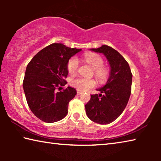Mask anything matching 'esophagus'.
<instances>
[{"label": "esophagus", "instance_id": "1", "mask_svg": "<svg viewBox=\"0 0 161 161\" xmlns=\"http://www.w3.org/2000/svg\"><path fill=\"white\" fill-rule=\"evenodd\" d=\"M77 94L78 95H80L81 94H82V92H80V91H79V90H77Z\"/></svg>", "mask_w": 161, "mask_h": 161}]
</instances>
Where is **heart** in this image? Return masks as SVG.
I'll use <instances>...</instances> for the list:
<instances>
[{
  "mask_svg": "<svg viewBox=\"0 0 161 161\" xmlns=\"http://www.w3.org/2000/svg\"><path fill=\"white\" fill-rule=\"evenodd\" d=\"M83 59L86 63L94 67V74L100 83H105L110 77V70L107 67L103 65V59L99 54L94 53H86L84 54ZM79 68L78 59L75 57L71 58L67 64L69 74L74 75L77 72ZM71 85L79 91L84 92L96 86L97 81L93 78L77 77L71 81Z\"/></svg>",
  "mask_w": 161,
  "mask_h": 161,
  "instance_id": "heart-1",
  "label": "heart"
}]
</instances>
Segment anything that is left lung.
<instances>
[{"label": "left lung", "mask_w": 161, "mask_h": 161, "mask_svg": "<svg viewBox=\"0 0 161 161\" xmlns=\"http://www.w3.org/2000/svg\"><path fill=\"white\" fill-rule=\"evenodd\" d=\"M91 50L103 53L111 67L110 77L99 94L91 95L85 105L89 119L99 124H108L118 118L129 102L131 92L132 73L129 63L118 51L108 45H102Z\"/></svg>", "instance_id": "obj_1"}]
</instances>
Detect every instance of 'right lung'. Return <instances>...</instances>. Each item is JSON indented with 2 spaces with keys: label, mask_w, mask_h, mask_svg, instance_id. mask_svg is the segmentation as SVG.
Listing matches in <instances>:
<instances>
[{
  "label": "right lung",
  "mask_w": 161,
  "mask_h": 161,
  "mask_svg": "<svg viewBox=\"0 0 161 161\" xmlns=\"http://www.w3.org/2000/svg\"><path fill=\"white\" fill-rule=\"evenodd\" d=\"M81 50L53 43L40 50L28 63L23 83L24 92L32 112L41 121L53 123L67 116L69 102L77 92L70 86L62 91L60 89L67 83L68 61Z\"/></svg>",
  "instance_id": "1"
}]
</instances>
